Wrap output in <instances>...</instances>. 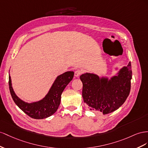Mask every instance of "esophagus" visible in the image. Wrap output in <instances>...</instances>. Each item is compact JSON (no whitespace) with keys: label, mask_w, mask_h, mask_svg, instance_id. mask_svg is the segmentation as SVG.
I'll return each mask as SVG.
<instances>
[{"label":"esophagus","mask_w":148,"mask_h":148,"mask_svg":"<svg viewBox=\"0 0 148 148\" xmlns=\"http://www.w3.org/2000/svg\"><path fill=\"white\" fill-rule=\"evenodd\" d=\"M82 73V71L81 70H79V69H77L75 71L74 73V75L75 77H79L80 75H81V74Z\"/></svg>","instance_id":"1"}]
</instances>
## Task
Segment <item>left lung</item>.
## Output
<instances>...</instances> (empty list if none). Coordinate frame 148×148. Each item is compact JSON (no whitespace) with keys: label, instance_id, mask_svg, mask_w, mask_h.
<instances>
[{"label":"left lung","instance_id":"obj_1","mask_svg":"<svg viewBox=\"0 0 148 148\" xmlns=\"http://www.w3.org/2000/svg\"><path fill=\"white\" fill-rule=\"evenodd\" d=\"M132 76L130 62L121 69L118 76L109 81L89 73L81 75L80 79L83 84L84 102L90 110L102 112L104 115L114 112L124 103L128 97Z\"/></svg>","mask_w":148,"mask_h":148}]
</instances>
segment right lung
<instances>
[{
    "label": "right lung",
    "instance_id": "right-lung-1",
    "mask_svg": "<svg viewBox=\"0 0 148 148\" xmlns=\"http://www.w3.org/2000/svg\"><path fill=\"white\" fill-rule=\"evenodd\" d=\"M73 77L74 73L72 71L66 72L59 75L47 95L43 100L33 103L23 102L15 94L11 85L10 76L8 77V85L14 102L24 113L32 119H43L51 116L56 112L60 105L62 92Z\"/></svg>",
    "mask_w": 148,
    "mask_h": 148
}]
</instances>
